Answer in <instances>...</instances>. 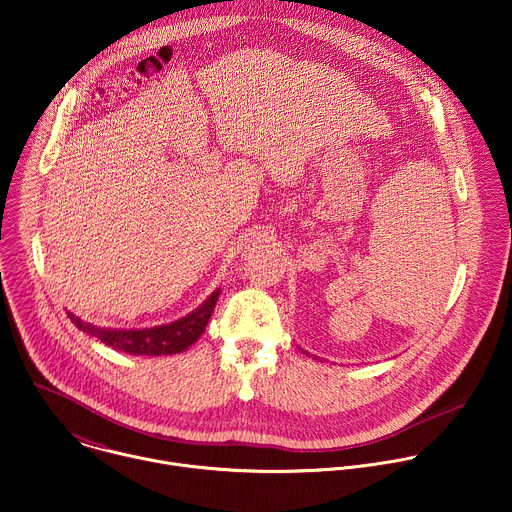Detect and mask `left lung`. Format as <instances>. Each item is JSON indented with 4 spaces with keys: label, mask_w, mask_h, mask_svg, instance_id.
I'll use <instances>...</instances> for the list:
<instances>
[{
    "label": "left lung",
    "mask_w": 512,
    "mask_h": 512,
    "mask_svg": "<svg viewBox=\"0 0 512 512\" xmlns=\"http://www.w3.org/2000/svg\"><path fill=\"white\" fill-rule=\"evenodd\" d=\"M301 351H303V349H301ZM303 353H307V351H303ZM307 355H309V353H307Z\"/></svg>",
    "instance_id": "obj_1"
}]
</instances>
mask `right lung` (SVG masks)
I'll return each mask as SVG.
<instances>
[{
    "instance_id": "1",
    "label": "right lung",
    "mask_w": 512,
    "mask_h": 512,
    "mask_svg": "<svg viewBox=\"0 0 512 512\" xmlns=\"http://www.w3.org/2000/svg\"><path fill=\"white\" fill-rule=\"evenodd\" d=\"M221 289H215L195 311L189 315L151 329H105L91 323L81 321L73 313L67 311V317L73 321V325L99 339L107 347L115 351H123L127 355H147V357H161V355H175L187 351L205 331L211 313L217 305Z\"/></svg>"
}]
</instances>
